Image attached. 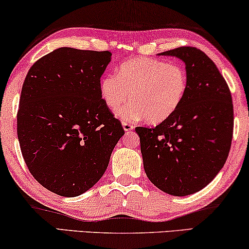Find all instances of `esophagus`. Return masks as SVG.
<instances>
[{
    "mask_svg": "<svg viewBox=\"0 0 249 249\" xmlns=\"http://www.w3.org/2000/svg\"><path fill=\"white\" fill-rule=\"evenodd\" d=\"M122 125H123V128H124L125 132H129V131H132L133 128H134V125L128 123V122H123Z\"/></svg>",
    "mask_w": 249,
    "mask_h": 249,
    "instance_id": "34e87169",
    "label": "esophagus"
}]
</instances>
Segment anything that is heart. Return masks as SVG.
Masks as SVG:
<instances>
[{"mask_svg": "<svg viewBox=\"0 0 249 249\" xmlns=\"http://www.w3.org/2000/svg\"><path fill=\"white\" fill-rule=\"evenodd\" d=\"M188 88L187 72L178 63L138 57L122 63L117 74L100 80V97L106 106L118 111L122 120L146 118L149 123H162L178 110Z\"/></svg>", "mask_w": 249, "mask_h": 249, "instance_id": "1", "label": "heart"}]
</instances>
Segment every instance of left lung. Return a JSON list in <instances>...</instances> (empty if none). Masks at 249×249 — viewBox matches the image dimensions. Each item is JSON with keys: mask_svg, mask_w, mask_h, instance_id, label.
Listing matches in <instances>:
<instances>
[{"mask_svg": "<svg viewBox=\"0 0 249 249\" xmlns=\"http://www.w3.org/2000/svg\"><path fill=\"white\" fill-rule=\"evenodd\" d=\"M159 55L176 56L185 63L186 96L168 120L135 131L150 181L164 193L186 196L211 183L228 158L232 98L225 78L202 51L183 46Z\"/></svg>", "mask_w": 249, "mask_h": 249, "instance_id": "obj_1", "label": "left lung"}]
</instances>
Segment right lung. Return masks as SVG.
Segmentation results:
<instances>
[{
	"instance_id": "add662e5",
	"label": "right lung",
	"mask_w": 249,
	"mask_h": 249,
	"mask_svg": "<svg viewBox=\"0 0 249 249\" xmlns=\"http://www.w3.org/2000/svg\"><path fill=\"white\" fill-rule=\"evenodd\" d=\"M108 51L61 47L31 66L21 90L17 132L30 174L53 193L74 197L103 177L124 135L100 97Z\"/></svg>"
}]
</instances>
